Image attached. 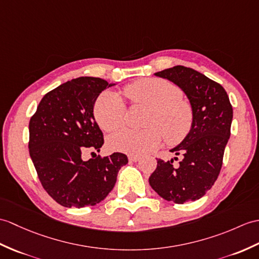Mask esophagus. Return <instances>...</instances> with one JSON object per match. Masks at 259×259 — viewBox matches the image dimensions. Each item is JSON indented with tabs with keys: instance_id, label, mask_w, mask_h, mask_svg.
Returning a JSON list of instances; mask_svg holds the SVG:
<instances>
[{
	"instance_id": "34e87169",
	"label": "esophagus",
	"mask_w": 259,
	"mask_h": 259,
	"mask_svg": "<svg viewBox=\"0 0 259 259\" xmlns=\"http://www.w3.org/2000/svg\"><path fill=\"white\" fill-rule=\"evenodd\" d=\"M140 160V157H138V155H130L129 157V161L131 162H138Z\"/></svg>"
}]
</instances>
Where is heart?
I'll use <instances>...</instances> for the list:
<instances>
[{
  "label": "heart",
  "instance_id": "obj_1",
  "mask_svg": "<svg viewBox=\"0 0 259 259\" xmlns=\"http://www.w3.org/2000/svg\"><path fill=\"white\" fill-rule=\"evenodd\" d=\"M124 95L135 107L147 108L142 130L123 129L108 139L113 151L142 155L159 148L162 136L170 146L181 143L193 127L194 112L190 102L174 83L158 78L140 79L124 87ZM127 108L111 90L101 93L94 105V116L105 131H115L124 123Z\"/></svg>",
  "mask_w": 259,
  "mask_h": 259
}]
</instances>
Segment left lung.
Listing matches in <instances>:
<instances>
[{
  "label": "left lung",
  "mask_w": 259,
  "mask_h": 259,
  "mask_svg": "<svg viewBox=\"0 0 259 259\" xmlns=\"http://www.w3.org/2000/svg\"><path fill=\"white\" fill-rule=\"evenodd\" d=\"M181 88L194 112L190 135L171 150L182 155L178 164L158 159L149 183L166 201L177 204L196 201L205 195L218 179L225 147L231 136L233 108L225 89L198 71L174 66L155 73Z\"/></svg>",
  "instance_id": "left-lung-1"
}]
</instances>
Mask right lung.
<instances>
[{
  "mask_svg": "<svg viewBox=\"0 0 259 259\" xmlns=\"http://www.w3.org/2000/svg\"><path fill=\"white\" fill-rule=\"evenodd\" d=\"M115 83L79 77L47 93L29 120V155L39 181L54 201L65 207L96 205L109 194L121 166L120 152L101 158L104 135L94 118L99 94ZM93 151L86 161L82 153Z\"/></svg>",
  "mask_w": 259,
  "mask_h": 259,
  "instance_id": "1",
  "label": "right lung"
}]
</instances>
